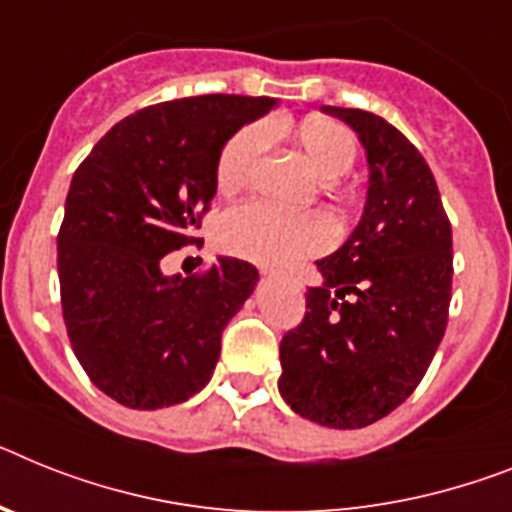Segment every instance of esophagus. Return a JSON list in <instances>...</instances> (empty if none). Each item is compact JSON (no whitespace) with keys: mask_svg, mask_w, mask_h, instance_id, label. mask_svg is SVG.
<instances>
[{"mask_svg":"<svg viewBox=\"0 0 512 512\" xmlns=\"http://www.w3.org/2000/svg\"><path fill=\"white\" fill-rule=\"evenodd\" d=\"M263 276H270V270H268V268H263Z\"/></svg>","mask_w":512,"mask_h":512,"instance_id":"esophagus-1","label":"esophagus"}]
</instances>
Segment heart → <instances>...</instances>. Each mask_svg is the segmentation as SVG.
Segmentation results:
<instances>
[{
    "label": "heart",
    "instance_id": "b5f03b06",
    "mask_svg": "<svg viewBox=\"0 0 512 512\" xmlns=\"http://www.w3.org/2000/svg\"><path fill=\"white\" fill-rule=\"evenodd\" d=\"M270 124H247L223 145L216 182L221 192L242 190L255 176L270 148ZM296 143L309 166L325 182L349 174L356 161V140L333 119H307L296 130ZM218 247L229 255L263 265H289L302 257L320 255L333 242V226L320 213L289 216L263 203H244L223 213L216 229Z\"/></svg>",
    "mask_w": 512,
    "mask_h": 512
}]
</instances>
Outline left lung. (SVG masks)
<instances>
[{"label":"left lung","mask_w":512,"mask_h":512,"mask_svg":"<svg viewBox=\"0 0 512 512\" xmlns=\"http://www.w3.org/2000/svg\"><path fill=\"white\" fill-rule=\"evenodd\" d=\"M359 135L369 163L362 221L317 260L304 320L281 341L283 401L333 429L398 409L448 325L453 231L422 153L377 114L322 106Z\"/></svg>","instance_id":"8db88e82"}]
</instances>
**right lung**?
Wrapping results in <instances>:
<instances>
[{"label":"right lung","instance_id":"1","mask_svg":"<svg viewBox=\"0 0 512 512\" xmlns=\"http://www.w3.org/2000/svg\"><path fill=\"white\" fill-rule=\"evenodd\" d=\"M273 106L221 93L156 103L114 124L77 166L57 236L62 315L77 362L122 406L163 409L208 385L223 328L260 276L236 257L163 276L161 260L195 242L223 145Z\"/></svg>","mask_w":512,"mask_h":512}]
</instances>
